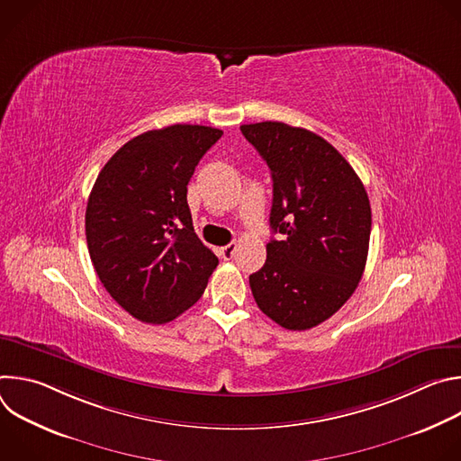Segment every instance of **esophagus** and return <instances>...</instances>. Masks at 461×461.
I'll list each match as a JSON object with an SVG mask.
<instances>
[{"label": "esophagus", "instance_id": "obj_1", "mask_svg": "<svg viewBox=\"0 0 461 461\" xmlns=\"http://www.w3.org/2000/svg\"><path fill=\"white\" fill-rule=\"evenodd\" d=\"M235 251H237V244H235V242H230V244H226V246L221 249V253H222V257H224L226 260H230V258L235 255Z\"/></svg>", "mask_w": 461, "mask_h": 461}]
</instances>
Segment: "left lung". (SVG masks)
<instances>
[{"label": "left lung", "mask_w": 461, "mask_h": 461, "mask_svg": "<svg viewBox=\"0 0 461 461\" xmlns=\"http://www.w3.org/2000/svg\"><path fill=\"white\" fill-rule=\"evenodd\" d=\"M274 180L270 226L285 240L267 244V262L249 276L257 306L286 330L332 317L365 272L372 212L363 182L319 135L283 122L240 125Z\"/></svg>", "instance_id": "obj_1"}]
</instances>
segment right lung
<instances>
[{
  "label": "right lung",
  "instance_id": "right-lung-1",
  "mask_svg": "<svg viewBox=\"0 0 461 461\" xmlns=\"http://www.w3.org/2000/svg\"><path fill=\"white\" fill-rule=\"evenodd\" d=\"M222 137L175 123L123 144L102 167L86 210L93 267L133 317L164 324L199 301L219 265L193 230L187 182Z\"/></svg>",
  "mask_w": 461,
  "mask_h": 461
}]
</instances>
